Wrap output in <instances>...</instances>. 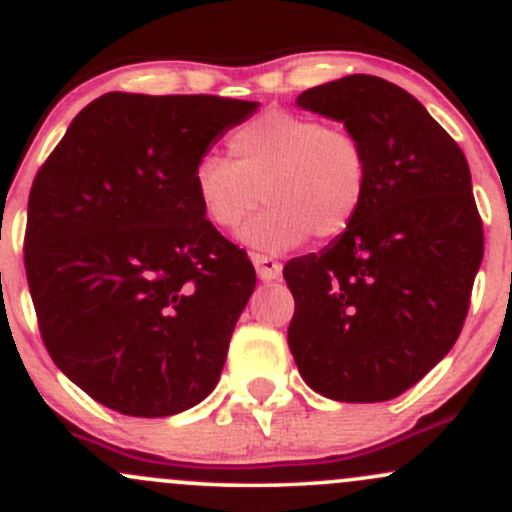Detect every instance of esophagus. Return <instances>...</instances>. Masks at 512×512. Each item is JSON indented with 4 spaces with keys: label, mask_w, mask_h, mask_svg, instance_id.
Listing matches in <instances>:
<instances>
[{
    "label": "esophagus",
    "mask_w": 512,
    "mask_h": 512,
    "mask_svg": "<svg viewBox=\"0 0 512 512\" xmlns=\"http://www.w3.org/2000/svg\"><path fill=\"white\" fill-rule=\"evenodd\" d=\"M252 265H255L257 277H260L262 282H274V279L282 277V262H277L274 257L255 252V255H252Z\"/></svg>",
    "instance_id": "1"
}]
</instances>
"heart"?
Instances as JSON below:
<instances>
[{
  "label": "heart",
  "mask_w": 512,
  "mask_h": 512,
  "mask_svg": "<svg viewBox=\"0 0 512 512\" xmlns=\"http://www.w3.org/2000/svg\"><path fill=\"white\" fill-rule=\"evenodd\" d=\"M230 160L204 155L192 184L218 230H235L262 201L267 209L243 230L260 250L296 247L308 235L328 243L355 223L369 192V153L352 128L313 114L267 109L235 126Z\"/></svg>",
  "instance_id": "heart-1"
}]
</instances>
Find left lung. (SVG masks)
I'll return each mask as SVG.
<instances>
[{
    "label": "left lung",
    "instance_id": "1",
    "mask_svg": "<svg viewBox=\"0 0 512 512\" xmlns=\"http://www.w3.org/2000/svg\"><path fill=\"white\" fill-rule=\"evenodd\" d=\"M296 104L364 140L369 192L333 245L284 267L291 355L320 396L389 401L452 350L469 313L484 257L469 165L425 106L381 77H342Z\"/></svg>",
    "mask_w": 512,
    "mask_h": 512
}]
</instances>
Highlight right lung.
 <instances>
[{"instance_id": "add662e5", "label": "right lung", "mask_w": 512, "mask_h": 512, "mask_svg": "<svg viewBox=\"0 0 512 512\" xmlns=\"http://www.w3.org/2000/svg\"><path fill=\"white\" fill-rule=\"evenodd\" d=\"M255 109L213 94L109 92L33 179L24 265L43 345L111 411L165 418L216 389L257 277L204 216L192 174Z\"/></svg>"}]
</instances>
